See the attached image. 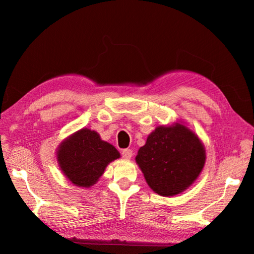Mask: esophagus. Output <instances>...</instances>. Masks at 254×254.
<instances>
[{"label":"esophagus","instance_id":"obj_1","mask_svg":"<svg viewBox=\"0 0 254 254\" xmlns=\"http://www.w3.org/2000/svg\"><path fill=\"white\" fill-rule=\"evenodd\" d=\"M133 156V151L131 149H124L122 151V157L126 159H131Z\"/></svg>","mask_w":254,"mask_h":254}]
</instances>
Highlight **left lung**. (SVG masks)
Returning a JSON list of instances; mask_svg holds the SVG:
<instances>
[{
  "mask_svg": "<svg viewBox=\"0 0 254 254\" xmlns=\"http://www.w3.org/2000/svg\"><path fill=\"white\" fill-rule=\"evenodd\" d=\"M145 182L161 196H175L191 186L206 161L203 142L182 122L159 126L135 157Z\"/></svg>",
  "mask_w": 254,
  "mask_h": 254,
  "instance_id": "obj_1",
  "label": "left lung"
}]
</instances>
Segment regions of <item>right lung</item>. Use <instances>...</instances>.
Instances as JSON below:
<instances>
[{"label": "right lung", "mask_w": 254, "mask_h": 254, "mask_svg": "<svg viewBox=\"0 0 254 254\" xmlns=\"http://www.w3.org/2000/svg\"><path fill=\"white\" fill-rule=\"evenodd\" d=\"M121 154L114 145L103 141L91 128H80L66 137L57 149L60 170L75 186L89 188L95 185L110 162Z\"/></svg>", "instance_id": "right-lung-1"}]
</instances>
